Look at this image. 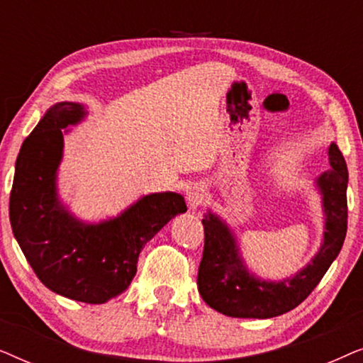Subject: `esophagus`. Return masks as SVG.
Wrapping results in <instances>:
<instances>
[{
	"instance_id": "obj_1",
	"label": "esophagus",
	"mask_w": 363,
	"mask_h": 363,
	"mask_svg": "<svg viewBox=\"0 0 363 363\" xmlns=\"http://www.w3.org/2000/svg\"><path fill=\"white\" fill-rule=\"evenodd\" d=\"M186 198H188V205H190L191 210H196V208L203 206V205H205L206 198H208L205 186H201V185L191 186L190 190H188Z\"/></svg>"
}]
</instances>
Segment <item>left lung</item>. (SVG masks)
Masks as SVG:
<instances>
[{
	"instance_id": "left-lung-1",
	"label": "left lung",
	"mask_w": 363,
	"mask_h": 363,
	"mask_svg": "<svg viewBox=\"0 0 363 363\" xmlns=\"http://www.w3.org/2000/svg\"><path fill=\"white\" fill-rule=\"evenodd\" d=\"M330 170L317 178L324 198V245L317 256L292 279L259 281L246 271L238 256L230 230L218 216L208 213L203 220L205 247L198 269V291L211 309L241 319H269L286 314L307 299L329 269L344 245L347 233V183L349 172L335 143L329 148Z\"/></svg>"
}]
</instances>
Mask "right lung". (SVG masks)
Instances as JSON below:
<instances>
[{"label":"right lung","mask_w":363,"mask_h":363,"mask_svg":"<svg viewBox=\"0 0 363 363\" xmlns=\"http://www.w3.org/2000/svg\"><path fill=\"white\" fill-rule=\"evenodd\" d=\"M84 107L59 102L23 142L9 195V221L39 281L69 299L102 304L127 289L140 251L186 205L178 193L143 196L101 225L77 221L57 200L56 170L62 128L84 117Z\"/></svg>","instance_id":"right-lung-1"}]
</instances>
